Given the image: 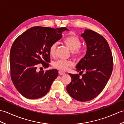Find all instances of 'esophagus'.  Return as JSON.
I'll list each match as a JSON object with an SVG mask.
<instances>
[{
  "label": "esophagus",
  "instance_id": "esophagus-1",
  "mask_svg": "<svg viewBox=\"0 0 124 124\" xmlns=\"http://www.w3.org/2000/svg\"><path fill=\"white\" fill-rule=\"evenodd\" d=\"M58 73L60 75H64L65 74V72L64 71H62V70H59Z\"/></svg>",
  "mask_w": 124,
  "mask_h": 124
}]
</instances>
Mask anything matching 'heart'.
Segmentation results:
<instances>
[{
  "label": "heart",
  "instance_id": "obj_1",
  "mask_svg": "<svg viewBox=\"0 0 124 124\" xmlns=\"http://www.w3.org/2000/svg\"><path fill=\"white\" fill-rule=\"evenodd\" d=\"M64 43L71 52L73 53V55L75 57H79L80 56L81 52L79 48L81 45V43L80 39L76 36H71L65 38L64 40ZM57 47V43H53L49 47V52L50 56H54L55 54L56 48ZM53 66L54 68L59 69L62 71L67 70L69 67L72 66L73 63L70 60L58 59L53 62Z\"/></svg>",
  "mask_w": 124,
  "mask_h": 124
}]
</instances>
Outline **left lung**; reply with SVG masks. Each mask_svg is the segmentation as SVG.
<instances>
[{
	"mask_svg": "<svg viewBox=\"0 0 124 124\" xmlns=\"http://www.w3.org/2000/svg\"><path fill=\"white\" fill-rule=\"evenodd\" d=\"M81 36L86 42L87 51L76 68L79 75L85 73L81 77L69 74L71 81L66 89L72 98L87 101L97 97L106 85L113 71V59L109 45L102 36L86 29Z\"/></svg>",
	"mask_w": 124,
	"mask_h": 124,
	"instance_id": "obj_1",
	"label": "left lung"
}]
</instances>
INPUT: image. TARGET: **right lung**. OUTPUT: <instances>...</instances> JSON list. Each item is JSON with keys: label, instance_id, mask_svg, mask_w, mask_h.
<instances>
[{"label": "right lung", "instance_id": "1", "mask_svg": "<svg viewBox=\"0 0 124 124\" xmlns=\"http://www.w3.org/2000/svg\"><path fill=\"white\" fill-rule=\"evenodd\" d=\"M66 27L54 28L36 26L18 36L10 52V76L15 87L23 97L35 99L43 97L58 76L57 69L38 71L41 64L45 68L50 62L49 49L60 40Z\"/></svg>", "mask_w": 124, "mask_h": 124}]
</instances>
